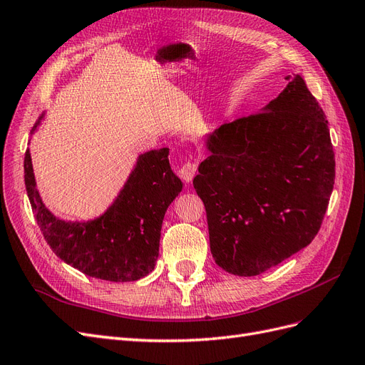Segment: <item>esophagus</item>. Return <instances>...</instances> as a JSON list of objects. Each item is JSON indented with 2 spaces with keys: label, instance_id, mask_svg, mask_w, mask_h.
Instances as JSON below:
<instances>
[{
  "label": "esophagus",
  "instance_id": "34e87169",
  "mask_svg": "<svg viewBox=\"0 0 365 365\" xmlns=\"http://www.w3.org/2000/svg\"><path fill=\"white\" fill-rule=\"evenodd\" d=\"M196 170H197V164L195 161L184 163L180 169L181 180L185 182H190L193 180V176L196 175Z\"/></svg>",
  "mask_w": 365,
  "mask_h": 365
}]
</instances>
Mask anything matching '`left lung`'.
<instances>
[{"mask_svg": "<svg viewBox=\"0 0 365 365\" xmlns=\"http://www.w3.org/2000/svg\"><path fill=\"white\" fill-rule=\"evenodd\" d=\"M260 113L208 135L193 185L220 268L259 275L307 247L323 224L335 155L322 106L300 76Z\"/></svg>", "mask_w": 365, "mask_h": 365, "instance_id": "left-lung-1", "label": "left lung"}]
</instances>
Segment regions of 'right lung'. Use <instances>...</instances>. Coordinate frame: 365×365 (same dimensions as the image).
<instances>
[{"instance_id": "1", "label": "right lung", "mask_w": 365, "mask_h": 365, "mask_svg": "<svg viewBox=\"0 0 365 365\" xmlns=\"http://www.w3.org/2000/svg\"><path fill=\"white\" fill-rule=\"evenodd\" d=\"M24 181L41 233L56 256L94 279L135 282L155 268L165 210L182 189L169 164V149L141 155L108 212L88 222H65L42 204L30 150Z\"/></svg>"}]
</instances>
